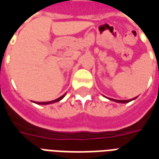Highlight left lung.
<instances>
[{
    "mask_svg": "<svg viewBox=\"0 0 159 159\" xmlns=\"http://www.w3.org/2000/svg\"><path fill=\"white\" fill-rule=\"evenodd\" d=\"M108 99L111 100H113V101H116V102H117V103H128V102H129V101H131V100L136 99V97H135V98H134V99H131V100H114V99H110V98H108Z\"/></svg>",
    "mask_w": 159,
    "mask_h": 159,
    "instance_id": "obj_1",
    "label": "left lung"
}]
</instances>
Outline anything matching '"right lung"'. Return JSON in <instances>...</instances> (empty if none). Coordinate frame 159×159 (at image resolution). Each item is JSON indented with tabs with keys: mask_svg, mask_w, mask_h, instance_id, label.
<instances>
[{
	"mask_svg": "<svg viewBox=\"0 0 159 159\" xmlns=\"http://www.w3.org/2000/svg\"><path fill=\"white\" fill-rule=\"evenodd\" d=\"M66 94V93H65ZM65 94L64 95H62L61 97H59V98H58V99H56V100H52V101H45V102H36L35 101V103L38 104V105H48V104H52V103H55V102H58V101H59V100H61L65 97Z\"/></svg>",
	"mask_w": 159,
	"mask_h": 159,
	"instance_id": "1",
	"label": "right lung"
}]
</instances>
